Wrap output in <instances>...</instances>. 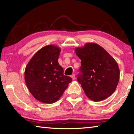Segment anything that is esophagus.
Here are the masks:
<instances>
[{"instance_id": "obj_1", "label": "esophagus", "mask_w": 134, "mask_h": 134, "mask_svg": "<svg viewBox=\"0 0 134 134\" xmlns=\"http://www.w3.org/2000/svg\"><path fill=\"white\" fill-rule=\"evenodd\" d=\"M71 77L72 78V80H74L75 79V74H72V75L71 76Z\"/></svg>"}]
</instances>
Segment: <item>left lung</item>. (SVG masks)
<instances>
[{
  "label": "left lung",
  "mask_w": 134,
  "mask_h": 134,
  "mask_svg": "<svg viewBox=\"0 0 134 134\" xmlns=\"http://www.w3.org/2000/svg\"><path fill=\"white\" fill-rule=\"evenodd\" d=\"M81 60V72L77 76L86 96L99 102L112 95L119 80L120 71L115 59L99 45L86 43L75 49Z\"/></svg>",
  "instance_id": "left-lung-1"
}]
</instances>
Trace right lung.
I'll use <instances>...</instances> for the list:
<instances>
[{"mask_svg":"<svg viewBox=\"0 0 134 134\" xmlns=\"http://www.w3.org/2000/svg\"><path fill=\"white\" fill-rule=\"evenodd\" d=\"M60 51L55 45H47L34 55L26 66L27 87L41 102H55L72 81L70 77L64 75V70L58 62Z\"/></svg>","mask_w":134,"mask_h":134,"instance_id":"add662e5","label":"right lung"}]
</instances>
